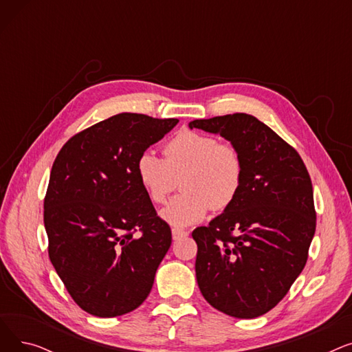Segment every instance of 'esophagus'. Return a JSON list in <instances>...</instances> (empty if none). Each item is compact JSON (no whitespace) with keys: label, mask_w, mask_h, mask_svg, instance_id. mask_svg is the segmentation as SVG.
I'll list each match as a JSON object with an SVG mask.
<instances>
[{"label":"esophagus","mask_w":352,"mask_h":352,"mask_svg":"<svg viewBox=\"0 0 352 352\" xmlns=\"http://www.w3.org/2000/svg\"><path fill=\"white\" fill-rule=\"evenodd\" d=\"M173 238L175 239H179V238H184V236H187L188 235V232L187 231H184V230H179V228H173Z\"/></svg>","instance_id":"1"}]
</instances>
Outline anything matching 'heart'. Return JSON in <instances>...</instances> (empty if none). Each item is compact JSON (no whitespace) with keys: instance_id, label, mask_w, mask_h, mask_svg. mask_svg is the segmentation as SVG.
I'll use <instances>...</instances> for the list:
<instances>
[{"instance_id":"heart-1","label":"heart","mask_w":352,"mask_h":352,"mask_svg":"<svg viewBox=\"0 0 352 352\" xmlns=\"http://www.w3.org/2000/svg\"><path fill=\"white\" fill-rule=\"evenodd\" d=\"M135 171L141 187L154 204H162L175 190L161 218L175 228L201 223L210 210L223 211L235 201L244 181V160L238 148L191 129L164 145V158L153 151L140 154Z\"/></svg>"}]
</instances>
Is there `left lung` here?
I'll use <instances>...</instances> for the list:
<instances>
[{
  "label": "left lung",
  "mask_w": 352,
  "mask_h": 352,
  "mask_svg": "<svg viewBox=\"0 0 352 352\" xmlns=\"http://www.w3.org/2000/svg\"><path fill=\"white\" fill-rule=\"evenodd\" d=\"M188 126L224 137L244 160L235 201L192 231L198 287L227 316L260 317L305 267L317 221L309 174L300 154L252 116L194 120Z\"/></svg>",
  "instance_id": "left-lung-1"
}]
</instances>
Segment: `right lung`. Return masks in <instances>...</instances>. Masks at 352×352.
<instances>
[{
  "label": "right lung",
  "mask_w": 352,
  "mask_h": 352,
  "mask_svg": "<svg viewBox=\"0 0 352 352\" xmlns=\"http://www.w3.org/2000/svg\"><path fill=\"white\" fill-rule=\"evenodd\" d=\"M177 122L117 114L69 138L52 164L44 199L48 255L91 316L138 308L171 247V228L141 187L135 164Z\"/></svg>",
  "instance_id": "obj_1"
}]
</instances>
